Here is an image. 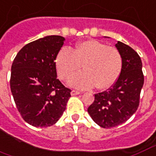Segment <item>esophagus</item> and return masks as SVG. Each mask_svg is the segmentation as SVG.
Wrapping results in <instances>:
<instances>
[{
	"label": "esophagus",
	"mask_w": 156,
	"mask_h": 156,
	"mask_svg": "<svg viewBox=\"0 0 156 156\" xmlns=\"http://www.w3.org/2000/svg\"><path fill=\"white\" fill-rule=\"evenodd\" d=\"M81 92L78 91H76V90H73V91H71V95L72 96H76V95H79Z\"/></svg>",
	"instance_id": "esophagus-1"
}]
</instances>
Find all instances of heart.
I'll list each match as a JSON object with an SVG mask.
<instances>
[{"label": "heart", "mask_w": 156, "mask_h": 156, "mask_svg": "<svg viewBox=\"0 0 156 156\" xmlns=\"http://www.w3.org/2000/svg\"><path fill=\"white\" fill-rule=\"evenodd\" d=\"M82 65L84 70L69 78L71 86L88 89L96 85L97 88L106 89L120 75L123 58L116 47L96 40L82 41L73 50L64 46L55 58L57 72L64 80L79 69Z\"/></svg>", "instance_id": "1"}]
</instances>
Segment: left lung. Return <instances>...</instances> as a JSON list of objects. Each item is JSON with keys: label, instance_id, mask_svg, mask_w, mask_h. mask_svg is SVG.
I'll return each mask as SVG.
<instances>
[{"label": "left lung", "instance_id": "left-lung-1", "mask_svg": "<svg viewBox=\"0 0 156 156\" xmlns=\"http://www.w3.org/2000/svg\"><path fill=\"white\" fill-rule=\"evenodd\" d=\"M115 46L123 58L120 75L108 90L95 94L93 103L87 109L94 122L104 128L125 123L136 112L144 83L139 55L121 41Z\"/></svg>", "mask_w": 156, "mask_h": 156}]
</instances>
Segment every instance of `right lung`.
Listing matches in <instances>:
<instances>
[{"instance_id":"right-lung-1","label":"right lung","mask_w":156,"mask_h":156,"mask_svg":"<svg viewBox=\"0 0 156 156\" xmlns=\"http://www.w3.org/2000/svg\"><path fill=\"white\" fill-rule=\"evenodd\" d=\"M65 39L47 36L27 44L11 66L10 89L19 112L30 125L46 128L59 120L71 90L57 78L55 58Z\"/></svg>"}]
</instances>
